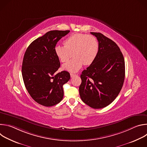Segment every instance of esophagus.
<instances>
[{
  "mask_svg": "<svg viewBox=\"0 0 147 147\" xmlns=\"http://www.w3.org/2000/svg\"><path fill=\"white\" fill-rule=\"evenodd\" d=\"M76 76V74H73V73H70V76H71V77L72 78V77H74V76Z\"/></svg>",
  "mask_w": 147,
  "mask_h": 147,
  "instance_id": "1",
  "label": "esophagus"
}]
</instances>
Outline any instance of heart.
<instances>
[{
	"mask_svg": "<svg viewBox=\"0 0 147 147\" xmlns=\"http://www.w3.org/2000/svg\"><path fill=\"white\" fill-rule=\"evenodd\" d=\"M64 44L63 46H56L55 52L62 63L67 62L73 53L74 57L63 66V69L70 72L78 71L84 64H91L98 52V40L91 35L81 33L72 34L65 39Z\"/></svg>",
	"mask_w": 147,
	"mask_h": 147,
	"instance_id": "b5f03b06",
	"label": "heart"
}]
</instances>
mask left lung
I'll list each match as a JSON object with an SVG mask.
<instances>
[{"label":"left lung","mask_w":147,"mask_h":147,"mask_svg":"<svg viewBox=\"0 0 147 147\" xmlns=\"http://www.w3.org/2000/svg\"><path fill=\"white\" fill-rule=\"evenodd\" d=\"M98 41V52L94 61L80 76L79 93L82 100L94 109L111 104L123 87L125 63L114 41L99 32H91Z\"/></svg>","instance_id":"left-lung-1"}]
</instances>
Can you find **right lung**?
<instances>
[{
	"mask_svg": "<svg viewBox=\"0 0 147 147\" xmlns=\"http://www.w3.org/2000/svg\"><path fill=\"white\" fill-rule=\"evenodd\" d=\"M69 30H53L34 40L27 48L22 64L24 85L32 98L45 107H52L63 98V86L70 78V73H56L60 63L55 48Z\"/></svg>",
	"mask_w": 147,
	"mask_h": 147,
	"instance_id": "right-lung-1",
	"label": "right lung"
}]
</instances>
